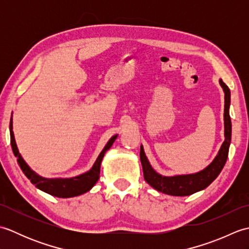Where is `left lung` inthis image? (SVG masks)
<instances>
[{
    "label": "left lung",
    "instance_id": "8db88e82",
    "mask_svg": "<svg viewBox=\"0 0 249 249\" xmlns=\"http://www.w3.org/2000/svg\"><path fill=\"white\" fill-rule=\"evenodd\" d=\"M220 86L223 87L225 92V141L218 152V155L215 157L211 165L206 167L204 170L195 174L177 177H161L156 173L151 167L149 160H146L143 147H140V160L143 170V177L145 181L152 187L160 193L170 196H188L202 190L212 183L218 177L220 171L223 170L225 163L228 158L229 145L231 141V119L229 114L230 106V89L220 80Z\"/></svg>",
    "mask_w": 249,
    "mask_h": 249
}]
</instances>
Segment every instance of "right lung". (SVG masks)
Returning <instances> with one entry per match:
<instances>
[{
	"instance_id": "obj_1",
	"label": "right lung",
	"mask_w": 249,
	"mask_h": 249,
	"mask_svg": "<svg viewBox=\"0 0 249 249\" xmlns=\"http://www.w3.org/2000/svg\"><path fill=\"white\" fill-rule=\"evenodd\" d=\"M9 130H10V144H12V149L14 152V155L17 157L18 165L20 166L21 170L25 174V177L28 178L32 184H34L37 188H39L43 192L49 194L51 196H55V197L60 198H70L75 197V196L82 195L84 193L89 192L95 183L98 181L99 178V172H100V162H102L103 157L107 150H109L111 145L114 142L116 136H113L112 138L109 140L107 145L105 146V149L100 153L98 158L95 161L94 166L89 171L81 174V176L72 178H44L32 171L26 165L22 157L19 154L17 144H16L15 137L13 133V125H12V119H10L9 124Z\"/></svg>"
}]
</instances>
